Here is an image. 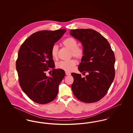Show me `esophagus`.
<instances>
[{
	"label": "esophagus",
	"instance_id": "esophagus-1",
	"mask_svg": "<svg viewBox=\"0 0 133 133\" xmlns=\"http://www.w3.org/2000/svg\"><path fill=\"white\" fill-rule=\"evenodd\" d=\"M65 74H66V75H67V76L71 75V73H70V72H65Z\"/></svg>",
	"mask_w": 133,
	"mask_h": 133
}]
</instances>
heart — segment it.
<instances>
[{
    "label": "heart",
    "mask_w": 133,
    "mask_h": 133,
    "mask_svg": "<svg viewBox=\"0 0 133 133\" xmlns=\"http://www.w3.org/2000/svg\"><path fill=\"white\" fill-rule=\"evenodd\" d=\"M62 44L71 52V56L80 60L82 58L85 53V51L82 46L78 45V42L75 39L68 37L65 39L62 42ZM58 47L56 45L52 46L51 49V55L53 59L58 58ZM76 60L72 59L68 61H62L57 64V68L63 70L65 71H71L73 69L76 65Z\"/></svg>",
    "instance_id": "obj_1"
}]
</instances>
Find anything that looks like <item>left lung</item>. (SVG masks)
<instances>
[{
	"instance_id": "8db88e82",
	"label": "left lung",
	"mask_w": 133,
	"mask_h": 133,
	"mask_svg": "<svg viewBox=\"0 0 133 133\" xmlns=\"http://www.w3.org/2000/svg\"><path fill=\"white\" fill-rule=\"evenodd\" d=\"M70 34L82 44L85 53L78 70L83 74H88L82 78L80 74L71 73L74 78L73 93L83 102L99 101L107 94L114 80V52L107 40L93 29H73Z\"/></svg>"
}]
</instances>
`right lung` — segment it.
<instances>
[{"mask_svg":"<svg viewBox=\"0 0 133 133\" xmlns=\"http://www.w3.org/2000/svg\"><path fill=\"white\" fill-rule=\"evenodd\" d=\"M65 29L54 31L41 30L31 34L20 47L16 61L19 84L33 101L45 104L57 97L59 85L65 73L54 69L51 49L66 32ZM52 70L51 77L45 72Z\"/></svg>","mask_w":133,"mask_h":133,"instance_id":"obj_1","label":"right lung"}]
</instances>
